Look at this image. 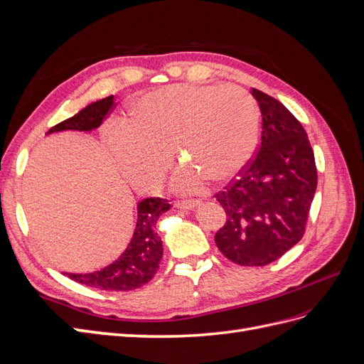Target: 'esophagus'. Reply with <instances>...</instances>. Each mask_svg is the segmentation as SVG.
Here are the masks:
<instances>
[{"label": "esophagus", "mask_w": 364, "mask_h": 364, "mask_svg": "<svg viewBox=\"0 0 364 364\" xmlns=\"http://www.w3.org/2000/svg\"><path fill=\"white\" fill-rule=\"evenodd\" d=\"M197 205H200L199 200H176L174 202V206L179 209H191V208H196Z\"/></svg>", "instance_id": "obj_1"}]
</instances>
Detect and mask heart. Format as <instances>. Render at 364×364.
Here are the masks:
<instances>
[{
  "label": "heart",
  "instance_id": "heart-1",
  "mask_svg": "<svg viewBox=\"0 0 364 364\" xmlns=\"http://www.w3.org/2000/svg\"><path fill=\"white\" fill-rule=\"evenodd\" d=\"M259 126L258 105L243 87L174 85L139 97L129 123L109 124L105 139L139 188H156L174 150L186 162L176 171L174 186L197 191L205 178L225 182L243 170L257 149Z\"/></svg>",
  "mask_w": 364,
  "mask_h": 364
}]
</instances>
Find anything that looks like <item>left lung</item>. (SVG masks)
Segmentation results:
<instances>
[{
  "label": "left lung",
  "instance_id": "1",
  "mask_svg": "<svg viewBox=\"0 0 364 364\" xmlns=\"http://www.w3.org/2000/svg\"><path fill=\"white\" fill-rule=\"evenodd\" d=\"M258 151L214 197L226 222L215 232L223 255L246 267L277 261L304 237L317 186L314 151L306 132L279 100L258 90Z\"/></svg>",
  "mask_w": 364,
  "mask_h": 364
}]
</instances>
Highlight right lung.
I'll use <instances>...</instances> for the list:
<instances>
[{"label": "right lung", "mask_w": 364, "mask_h": 364, "mask_svg": "<svg viewBox=\"0 0 364 364\" xmlns=\"http://www.w3.org/2000/svg\"><path fill=\"white\" fill-rule=\"evenodd\" d=\"M114 95L86 106L79 114L53 126L48 134L62 130H92L103 123L114 109ZM170 203L161 197H150L138 203V218L134 237L127 249L115 262L94 273H70L68 278L87 287L107 291H129L147 284L159 269L162 258V240L156 232V222Z\"/></svg>", "instance_id": "1"}]
</instances>
